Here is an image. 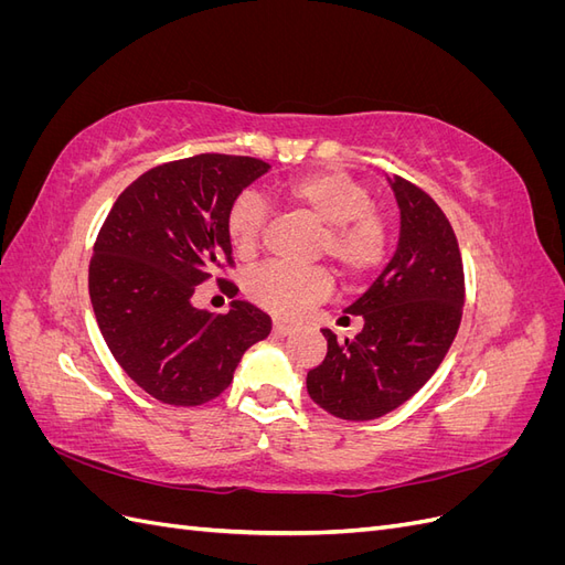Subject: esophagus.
Wrapping results in <instances>:
<instances>
[{
	"instance_id": "obj_1",
	"label": "esophagus",
	"mask_w": 565,
	"mask_h": 565,
	"mask_svg": "<svg viewBox=\"0 0 565 565\" xmlns=\"http://www.w3.org/2000/svg\"><path fill=\"white\" fill-rule=\"evenodd\" d=\"M292 332H295V324H292V322L280 320V318L273 320V334H278V337H287V334H292Z\"/></svg>"
}]
</instances>
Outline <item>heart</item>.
Listing matches in <instances>:
<instances>
[{"label":"heart","instance_id":"1","mask_svg":"<svg viewBox=\"0 0 565 565\" xmlns=\"http://www.w3.org/2000/svg\"><path fill=\"white\" fill-rule=\"evenodd\" d=\"M280 200L287 210L322 226L316 256H330L347 280H363L380 270L391 252L388 216L372 204L370 185L339 169L301 174L289 181ZM268 212L254 191L237 195L226 214V233L235 252L254 256L266 235ZM247 295L278 316H297L322 301L332 289V273L324 266L297 268L268 264L247 276Z\"/></svg>","mask_w":565,"mask_h":565}]
</instances>
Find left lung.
Returning <instances> with one entry per match:
<instances>
[{
    "mask_svg": "<svg viewBox=\"0 0 565 565\" xmlns=\"http://www.w3.org/2000/svg\"><path fill=\"white\" fill-rule=\"evenodd\" d=\"M401 241L382 276L347 313L363 316L355 339H328L306 374L313 403L339 419H377L403 405L446 358L465 306V266L448 216L419 185L393 174Z\"/></svg>",
    "mask_w": 565,
    "mask_h": 565,
    "instance_id": "1",
    "label": "left lung"
}]
</instances>
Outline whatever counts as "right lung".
Wrapping results in <instances>:
<instances>
[{
    "label": "right lung",
    "instance_id": "right-lung-1",
    "mask_svg": "<svg viewBox=\"0 0 565 565\" xmlns=\"http://www.w3.org/2000/svg\"><path fill=\"white\" fill-rule=\"evenodd\" d=\"M268 162L202 152L148 169L100 226L89 264L96 322L115 361L152 398L193 407L224 393L243 353L268 337L270 318L247 301L212 316L195 287L235 266L226 214Z\"/></svg>",
    "mask_w": 565,
    "mask_h": 565
}]
</instances>
